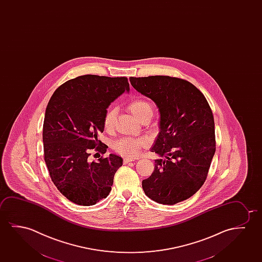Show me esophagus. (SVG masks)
Masks as SVG:
<instances>
[{"label":"esophagus","instance_id":"esophagus-1","mask_svg":"<svg viewBox=\"0 0 262 262\" xmlns=\"http://www.w3.org/2000/svg\"><path fill=\"white\" fill-rule=\"evenodd\" d=\"M135 160V159H133V158H126V159H124V163H129V162H132V161H134Z\"/></svg>","mask_w":262,"mask_h":262}]
</instances>
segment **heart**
<instances>
[{"label":"heart","mask_w":262,"mask_h":262,"mask_svg":"<svg viewBox=\"0 0 262 262\" xmlns=\"http://www.w3.org/2000/svg\"><path fill=\"white\" fill-rule=\"evenodd\" d=\"M128 108L130 111V113L140 121H142L147 116H152L153 114L151 104L141 99H137L129 102ZM116 114H117L116 109L112 107L109 108L104 114L103 120H102V125L107 132H111L114 129ZM148 144H149V141L146 137H139V138L126 137L114 142V149L120 155L128 157V158H133L139 155L141 149L148 147Z\"/></svg>","instance_id":"b5f03b06"}]
</instances>
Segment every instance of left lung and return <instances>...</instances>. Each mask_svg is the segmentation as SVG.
Returning <instances> with one entry per match:
<instances>
[{"label": "left lung", "mask_w": 262, "mask_h": 262, "mask_svg": "<svg viewBox=\"0 0 262 262\" xmlns=\"http://www.w3.org/2000/svg\"><path fill=\"white\" fill-rule=\"evenodd\" d=\"M129 81L154 101L160 114V132L150 150L164 159L155 160L142 188L159 204L186 200L204 185L216 148L208 102L193 83L178 77H129Z\"/></svg>", "instance_id": "obj_1"}]
</instances>
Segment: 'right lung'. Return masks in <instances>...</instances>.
<instances>
[{
  "label": "right lung",
  "instance_id": "add662e5",
  "mask_svg": "<svg viewBox=\"0 0 262 262\" xmlns=\"http://www.w3.org/2000/svg\"><path fill=\"white\" fill-rule=\"evenodd\" d=\"M127 77L84 75L67 81L54 92L43 123L44 160L54 185L76 205H95L106 198L121 157L110 154L90 161L91 150L104 154L99 141L111 102L129 92Z\"/></svg>",
  "mask_w": 262,
  "mask_h": 262
}]
</instances>
